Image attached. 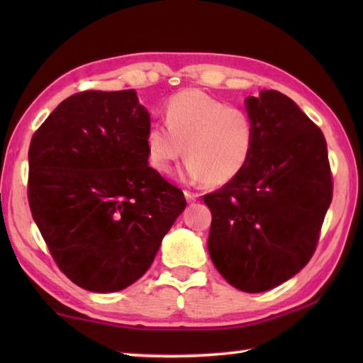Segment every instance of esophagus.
Returning a JSON list of instances; mask_svg holds the SVG:
<instances>
[{
    "label": "esophagus",
    "mask_w": 363,
    "mask_h": 363,
    "mask_svg": "<svg viewBox=\"0 0 363 363\" xmlns=\"http://www.w3.org/2000/svg\"><path fill=\"white\" fill-rule=\"evenodd\" d=\"M184 195H186V199H187L189 203H195L196 199H198V196H199L198 194H195V191H190V190L184 191Z\"/></svg>",
    "instance_id": "1"
}]
</instances>
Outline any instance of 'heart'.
Instances as JSON below:
<instances>
[{"label": "heart", "mask_w": 363, "mask_h": 363, "mask_svg": "<svg viewBox=\"0 0 363 363\" xmlns=\"http://www.w3.org/2000/svg\"><path fill=\"white\" fill-rule=\"evenodd\" d=\"M146 159L167 174L184 156L190 181L223 186L248 165L256 146V125L240 107L228 106L203 90L177 91L165 106V125L152 123L145 135Z\"/></svg>", "instance_id": "b5f03b06"}]
</instances>
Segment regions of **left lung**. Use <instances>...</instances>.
I'll return each instance as SVG.
<instances>
[{
    "mask_svg": "<svg viewBox=\"0 0 363 363\" xmlns=\"http://www.w3.org/2000/svg\"><path fill=\"white\" fill-rule=\"evenodd\" d=\"M256 146L243 172L204 195L211 259L233 287L259 293L301 272L317 250L333 201L321 129L276 90L246 98Z\"/></svg>",
    "mask_w": 363,
    "mask_h": 363,
    "instance_id": "8db88e82",
    "label": "left lung"
}]
</instances>
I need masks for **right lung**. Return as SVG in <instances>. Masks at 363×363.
Returning a JSON list of instances; mask_svg holds the SVG:
<instances>
[{"mask_svg":"<svg viewBox=\"0 0 363 363\" xmlns=\"http://www.w3.org/2000/svg\"><path fill=\"white\" fill-rule=\"evenodd\" d=\"M150 126L134 90H86L30 140V213L60 272L82 289L111 293L140 279L186 209L182 190L148 165Z\"/></svg>","mask_w":363,"mask_h":363,"instance_id":"1","label":"right lung"}]
</instances>
